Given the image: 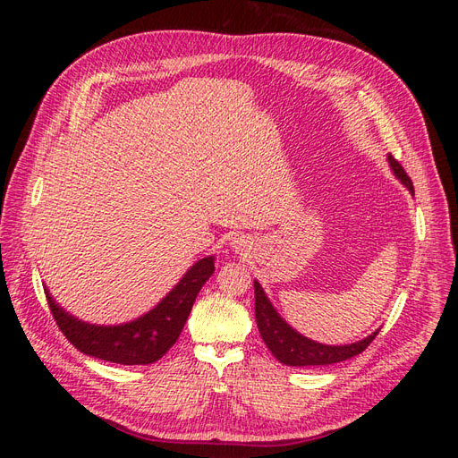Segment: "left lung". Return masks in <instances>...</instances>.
Listing matches in <instances>:
<instances>
[{
    "label": "left lung",
    "mask_w": 458,
    "mask_h": 458,
    "mask_svg": "<svg viewBox=\"0 0 458 458\" xmlns=\"http://www.w3.org/2000/svg\"><path fill=\"white\" fill-rule=\"evenodd\" d=\"M387 160H390L392 170L397 175L399 182L405 187H409L411 192H414L412 182L407 175V172L403 170V165H401L392 155L387 157ZM254 296H256V323H258L263 342H266L271 353L279 359L281 363L290 365V367L332 365V363L345 361V359H352L359 353H363L370 345V342L378 335V330H377V332H372L369 338L350 344V345L317 344L313 340L303 338L293 327H288L283 321L281 315L273 310L271 301L267 300L266 294H263L259 283H256V281H254Z\"/></svg>",
    "instance_id": "1"
}]
</instances>
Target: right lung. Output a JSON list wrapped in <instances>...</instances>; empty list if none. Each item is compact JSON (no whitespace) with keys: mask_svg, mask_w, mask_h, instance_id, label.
I'll return each instance as SVG.
<instances>
[{"mask_svg":"<svg viewBox=\"0 0 458 458\" xmlns=\"http://www.w3.org/2000/svg\"><path fill=\"white\" fill-rule=\"evenodd\" d=\"M212 273L214 258L197 261L155 310L133 323L120 327H95L81 323L72 315L64 313V310L49 296L47 290L46 298L55 323L66 340L81 353L118 365H148L165 355L182 335L192 303H195L197 294Z\"/></svg>","mask_w":458,"mask_h":458,"instance_id":"right-lung-1","label":"right lung"}]
</instances>
